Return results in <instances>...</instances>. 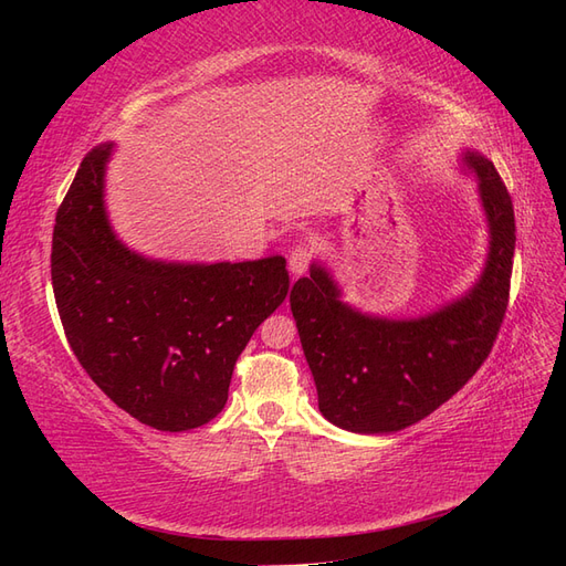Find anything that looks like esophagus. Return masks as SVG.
I'll return each mask as SVG.
<instances>
[{
	"label": "esophagus",
	"mask_w": 566,
	"mask_h": 566,
	"mask_svg": "<svg viewBox=\"0 0 566 566\" xmlns=\"http://www.w3.org/2000/svg\"><path fill=\"white\" fill-rule=\"evenodd\" d=\"M310 264H312V250L306 245H297L293 252H290L287 269L293 276H302V273L310 269Z\"/></svg>",
	"instance_id": "esophagus-1"
}]
</instances>
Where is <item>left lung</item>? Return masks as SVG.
Returning <instances> with one entry per match:
<instances>
[{
    "label": "left lung",
    "mask_w": 566,
    "mask_h": 566,
    "mask_svg": "<svg viewBox=\"0 0 566 566\" xmlns=\"http://www.w3.org/2000/svg\"><path fill=\"white\" fill-rule=\"evenodd\" d=\"M462 163L476 177L491 238L470 293L420 318H382L342 302L321 264L290 290L318 408L342 430L387 434L427 418L472 378L499 337L515 256V210L491 160L468 150Z\"/></svg>",
    "instance_id": "left-lung-1"
}]
</instances>
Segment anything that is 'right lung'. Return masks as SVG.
Returning a JSON list of instances; mask_svg holds the SVG:
<instances>
[{
	"label": "right lung",
	"instance_id": "1",
	"mask_svg": "<svg viewBox=\"0 0 566 566\" xmlns=\"http://www.w3.org/2000/svg\"><path fill=\"white\" fill-rule=\"evenodd\" d=\"M113 144L87 153L56 212L51 283L73 354L106 397L160 432L193 430L229 399L238 356L283 304V256L177 264L132 252L104 208Z\"/></svg>",
	"mask_w": 566,
	"mask_h": 566
}]
</instances>
